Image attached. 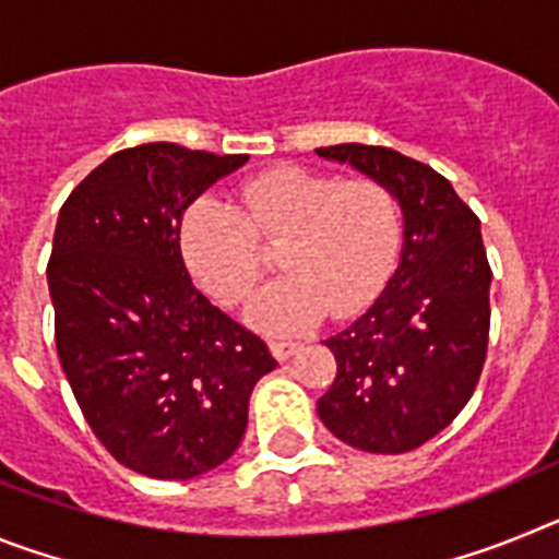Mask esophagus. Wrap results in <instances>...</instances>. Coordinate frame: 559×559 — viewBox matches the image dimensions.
<instances>
[{
    "mask_svg": "<svg viewBox=\"0 0 559 559\" xmlns=\"http://www.w3.org/2000/svg\"><path fill=\"white\" fill-rule=\"evenodd\" d=\"M269 349L276 360H288L299 349V344L296 341H269Z\"/></svg>",
    "mask_w": 559,
    "mask_h": 559,
    "instance_id": "34e87169",
    "label": "esophagus"
}]
</instances>
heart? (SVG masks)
<instances>
[{
	"label": "heart",
	"instance_id": "obj_1",
	"mask_svg": "<svg viewBox=\"0 0 559 559\" xmlns=\"http://www.w3.org/2000/svg\"><path fill=\"white\" fill-rule=\"evenodd\" d=\"M265 243H282L285 276L249 305V322L299 333L333 313H360L383 290L400 251V210L372 179L338 181L308 167H276L246 181L240 204L204 195L179 224V254L201 290L240 305L263 271Z\"/></svg>",
	"mask_w": 559,
	"mask_h": 559
}]
</instances>
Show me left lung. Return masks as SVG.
Returning <instances> with one entry per match:
<instances>
[{"mask_svg":"<svg viewBox=\"0 0 559 559\" xmlns=\"http://www.w3.org/2000/svg\"><path fill=\"white\" fill-rule=\"evenodd\" d=\"M394 195L400 265L372 308L328 338L333 386L319 397L330 433L367 453H406L467 406L487 355L490 280L481 221L445 176L392 147H316Z\"/></svg>","mask_w":559,"mask_h":559,"instance_id":"1","label":"left lung"}]
</instances>
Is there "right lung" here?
Returning a JSON list of instances; mask_svg holds the SVG:
<instances>
[{"mask_svg":"<svg viewBox=\"0 0 559 559\" xmlns=\"http://www.w3.org/2000/svg\"><path fill=\"white\" fill-rule=\"evenodd\" d=\"M249 156L147 142L114 153L58 212L47 265L56 347L103 448L151 478H195L237 451L265 341L192 285L179 224Z\"/></svg>","mask_w":559,"mask_h":559,"instance_id":"1","label":"right lung"}]
</instances>
